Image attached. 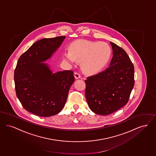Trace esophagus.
I'll use <instances>...</instances> for the list:
<instances>
[{
    "label": "esophagus",
    "instance_id": "obj_1",
    "mask_svg": "<svg viewBox=\"0 0 156 156\" xmlns=\"http://www.w3.org/2000/svg\"><path fill=\"white\" fill-rule=\"evenodd\" d=\"M74 76H75V79H78L80 78V75L79 73L76 72V73H75Z\"/></svg>",
    "mask_w": 156,
    "mask_h": 156
}]
</instances>
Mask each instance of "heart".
<instances>
[{
    "mask_svg": "<svg viewBox=\"0 0 156 156\" xmlns=\"http://www.w3.org/2000/svg\"><path fill=\"white\" fill-rule=\"evenodd\" d=\"M111 55V49L104 42L76 41L71 44L69 50L63 52L64 61L71 65L77 61L81 62L83 72L94 75L101 70L107 63Z\"/></svg>",
    "mask_w": 156,
    "mask_h": 156,
    "instance_id": "b5f03b06",
    "label": "heart"
}]
</instances>
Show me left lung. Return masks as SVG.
Segmentation results:
<instances>
[{
    "label": "left lung",
    "instance_id": "1",
    "mask_svg": "<svg viewBox=\"0 0 156 156\" xmlns=\"http://www.w3.org/2000/svg\"><path fill=\"white\" fill-rule=\"evenodd\" d=\"M113 56L109 66L85 80V95L88 107L95 114H111L129 100L134 86V66L128 55L110 42Z\"/></svg>",
    "mask_w": 156,
    "mask_h": 156
}]
</instances>
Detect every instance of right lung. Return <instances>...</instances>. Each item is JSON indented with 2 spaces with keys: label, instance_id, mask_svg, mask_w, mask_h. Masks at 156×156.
<instances>
[{
  "label": "right lung",
  "instance_id": "obj_1",
  "mask_svg": "<svg viewBox=\"0 0 156 156\" xmlns=\"http://www.w3.org/2000/svg\"><path fill=\"white\" fill-rule=\"evenodd\" d=\"M65 36L37 41L21 55L14 70L16 95L28 112L42 117L58 114L65 106L75 81L73 72L54 73L47 63Z\"/></svg>",
  "mask_w": 156,
  "mask_h": 156
}]
</instances>
